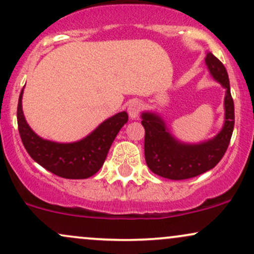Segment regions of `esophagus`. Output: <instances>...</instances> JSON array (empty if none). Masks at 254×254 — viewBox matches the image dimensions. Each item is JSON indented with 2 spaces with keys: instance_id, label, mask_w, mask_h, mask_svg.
<instances>
[{
  "instance_id": "obj_1",
  "label": "esophagus",
  "mask_w": 254,
  "mask_h": 254,
  "mask_svg": "<svg viewBox=\"0 0 254 254\" xmlns=\"http://www.w3.org/2000/svg\"><path fill=\"white\" fill-rule=\"evenodd\" d=\"M141 110H142V104L139 103V101H132V103H130L129 107H127V113H129L130 118L135 119L138 117Z\"/></svg>"
}]
</instances>
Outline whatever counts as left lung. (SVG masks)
I'll use <instances>...</instances> for the list:
<instances>
[{"label":"left lung","instance_id":"8db88e82","mask_svg":"<svg viewBox=\"0 0 254 254\" xmlns=\"http://www.w3.org/2000/svg\"><path fill=\"white\" fill-rule=\"evenodd\" d=\"M205 63L215 80L226 88L224 125L222 130L209 141L199 144L180 143L161 118L154 113H142L144 135V156L153 173L172 180L190 179L211 170L221 161L234 129V101L230 94L229 78L226 68L218 58L208 52Z\"/></svg>","mask_w":254,"mask_h":254}]
</instances>
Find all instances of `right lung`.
<instances>
[{
  "label": "right lung",
  "mask_w": 254,
  "mask_h": 254,
  "mask_svg": "<svg viewBox=\"0 0 254 254\" xmlns=\"http://www.w3.org/2000/svg\"><path fill=\"white\" fill-rule=\"evenodd\" d=\"M21 90L17 103V127L24 147L37 164L65 179H86L100 170L112 142L127 122V113L121 112L101 123L90 135L74 143H57L43 139L28 127L24 117Z\"/></svg>",
  "instance_id": "obj_1"
}]
</instances>
